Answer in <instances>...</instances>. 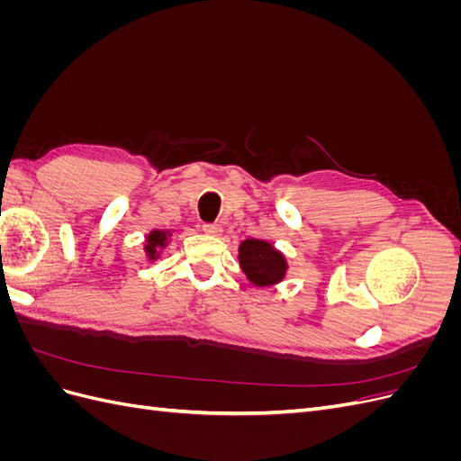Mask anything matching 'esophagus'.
<instances>
[{
	"label": "esophagus",
	"mask_w": 461,
	"mask_h": 461,
	"mask_svg": "<svg viewBox=\"0 0 461 461\" xmlns=\"http://www.w3.org/2000/svg\"><path fill=\"white\" fill-rule=\"evenodd\" d=\"M205 234H212V236H219L221 234V225H217V222H205V225L202 227Z\"/></svg>",
	"instance_id": "esophagus-1"
}]
</instances>
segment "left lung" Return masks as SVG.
<instances>
[{
	"label": "left lung",
	"mask_w": 461,
	"mask_h": 461,
	"mask_svg": "<svg viewBox=\"0 0 461 461\" xmlns=\"http://www.w3.org/2000/svg\"><path fill=\"white\" fill-rule=\"evenodd\" d=\"M239 261L248 281L256 286L278 285L288 269L286 258L273 244L256 239L240 242Z\"/></svg>",
	"instance_id": "obj_1"
}]
</instances>
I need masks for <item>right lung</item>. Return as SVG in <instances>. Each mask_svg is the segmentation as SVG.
Here are the masks:
<instances>
[{"instance_id":"1","label":"right lung","mask_w":461,"mask_h":461,"mask_svg":"<svg viewBox=\"0 0 461 461\" xmlns=\"http://www.w3.org/2000/svg\"><path fill=\"white\" fill-rule=\"evenodd\" d=\"M171 230H159V229H156V230H151L148 236H146V246H144V252H146V256H148V259H158L159 258V254H161V249L169 244V239H171Z\"/></svg>"}]
</instances>
